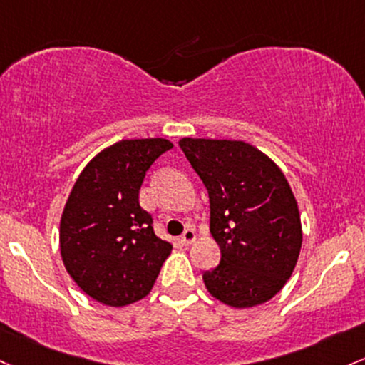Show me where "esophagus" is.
<instances>
[{
	"label": "esophagus",
	"mask_w": 365,
	"mask_h": 365,
	"mask_svg": "<svg viewBox=\"0 0 365 365\" xmlns=\"http://www.w3.org/2000/svg\"><path fill=\"white\" fill-rule=\"evenodd\" d=\"M180 241L185 244V246H189V244L195 242V232H194V228H187V230L182 234V237H180Z\"/></svg>",
	"instance_id": "obj_1"
}]
</instances>
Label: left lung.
<instances>
[{
	"label": "left lung",
	"instance_id": "1",
	"mask_svg": "<svg viewBox=\"0 0 365 365\" xmlns=\"http://www.w3.org/2000/svg\"><path fill=\"white\" fill-rule=\"evenodd\" d=\"M180 149L210 194V230L222 259L202 275L228 307L274 298L293 274L303 232L298 202L282 170L242 140L182 138Z\"/></svg>",
	"mask_w": 365,
	"mask_h": 365
}]
</instances>
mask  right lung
I'll use <instances>...</instances> for the list:
<instances>
[{
  "mask_svg": "<svg viewBox=\"0 0 365 365\" xmlns=\"http://www.w3.org/2000/svg\"><path fill=\"white\" fill-rule=\"evenodd\" d=\"M166 138L121 140L100 150L76 180L60 218L66 270L95 302L126 307L150 293L171 242L154 234L138 192Z\"/></svg>",
  "mask_w": 365,
  "mask_h": 365,
  "instance_id": "right-lung-1",
  "label": "right lung"
}]
</instances>
